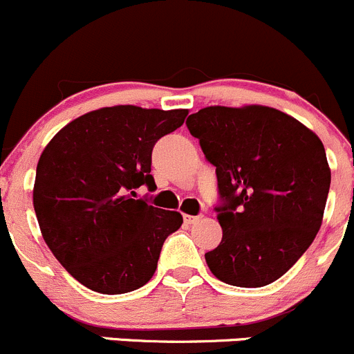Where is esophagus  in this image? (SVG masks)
<instances>
[{
    "label": "esophagus",
    "mask_w": 354,
    "mask_h": 354,
    "mask_svg": "<svg viewBox=\"0 0 354 354\" xmlns=\"http://www.w3.org/2000/svg\"><path fill=\"white\" fill-rule=\"evenodd\" d=\"M201 218V216L199 215H184V223H187V225H191V223H196L198 222V220Z\"/></svg>",
    "instance_id": "34e87169"
}]
</instances>
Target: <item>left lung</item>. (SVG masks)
Masks as SVG:
<instances>
[{"label":"left lung","instance_id":"left-lung-1","mask_svg":"<svg viewBox=\"0 0 354 354\" xmlns=\"http://www.w3.org/2000/svg\"><path fill=\"white\" fill-rule=\"evenodd\" d=\"M191 136L215 167L222 241L209 270L237 288L281 279L322 225L330 169L322 141L275 108L208 106L189 115Z\"/></svg>","mask_w":354,"mask_h":354}]
</instances>
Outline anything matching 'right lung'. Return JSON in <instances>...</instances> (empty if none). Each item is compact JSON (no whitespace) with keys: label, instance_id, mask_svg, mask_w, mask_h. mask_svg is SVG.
<instances>
[{"label":"right lung","instance_id":"1","mask_svg":"<svg viewBox=\"0 0 354 354\" xmlns=\"http://www.w3.org/2000/svg\"><path fill=\"white\" fill-rule=\"evenodd\" d=\"M187 110L120 104L75 118L41 155L34 209L44 241L66 272L91 291L124 295L153 277L178 212L138 199L156 189V141L184 124Z\"/></svg>","mask_w":354,"mask_h":354}]
</instances>
